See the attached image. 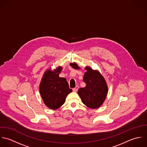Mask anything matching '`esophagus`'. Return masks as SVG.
Returning <instances> with one entry per match:
<instances>
[{
  "label": "esophagus",
  "mask_w": 147,
  "mask_h": 147,
  "mask_svg": "<svg viewBox=\"0 0 147 147\" xmlns=\"http://www.w3.org/2000/svg\"><path fill=\"white\" fill-rule=\"evenodd\" d=\"M79 88V87L78 86H76V87L75 88H73V91L74 92H77L78 91V89Z\"/></svg>",
  "instance_id": "34e87169"
}]
</instances>
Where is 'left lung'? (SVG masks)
Returning a JSON list of instances; mask_svg holds the SVG:
<instances>
[{
	"label": "left lung",
	"mask_w": 147,
	"mask_h": 147,
	"mask_svg": "<svg viewBox=\"0 0 147 147\" xmlns=\"http://www.w3.org/2000/svg\"><path fill=\"white\" fill-rule=\"evenodd\" d=\"M70 65L74 69H80L76 62L70 63ZM83 81L86 84L85 88H80L78 94L83 103L90 109L100 107L105 100L108 92L106 81L100 73L97 70H93L89 66L85 68Z\"/></svg>",
	"instance_id": "8db88e82"
}]
</instances>
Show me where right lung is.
<instances>
[{"instance_id": "1", "label": "right lung", "mask_w": 147, "mask_h": 147, "mask_svg": "<svg viewBox=\"0 0 147 147\" xmlns=\"http://www.w3.org/2000/svg\"><path fill=\"white\" fill-rule=\"evenodd\" d=\"M62 70L59 66L54 70H47L39 85V91L42 100L49 109L56 110L65 102L67 95L72 92L66 78L59 77Z\"/></svg>"}]
</instances>
